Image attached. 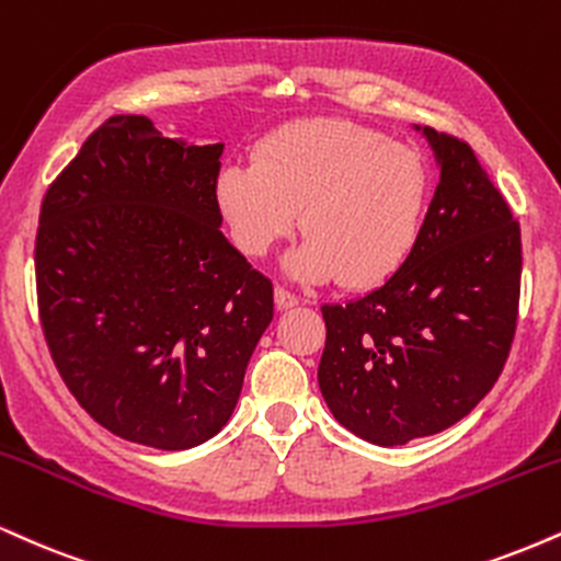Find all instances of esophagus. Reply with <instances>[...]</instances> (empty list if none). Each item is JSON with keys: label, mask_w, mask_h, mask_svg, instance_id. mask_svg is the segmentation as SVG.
Instances as JSON below:
<instances>
[{"label": "esophagus", "mask_w": 561, "mask_h": 561, "mask_svg": "<svg viewBox=\"0 0 561 561\" xmlns=\"http://www.w3.org/2000/svg\"><path fill=\"white\" fill-rule=\"evenodd\" d=\"M300 302V298L298 295H293L289 293V289H285V287H276L274 289V306L279 308V310H285V308H295Z\"/></svg>", "instance_id": "34e87169"}]
</instances>
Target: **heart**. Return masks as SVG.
I'll use <instances>...</instances> for the list:
<instances>
[{
    "mask_svg": "<svg viewBox=\"0 0 561 561\" xmlns=\"http://www.w3.org/2000/svg\"><path fill=\"white\" fill-rule=\"evenodd\" d=\"M431 174L413 146L345 119H306L263 138L253 164L216 180V201L245 255L261 259L295 227L308 234L287 272L379 285L413 253Z\"/></svg>",
    "mask_w": 561,
    "mask_h": 561,
    "instance_id": "1",
    "label": "heart"
}]
</instances>
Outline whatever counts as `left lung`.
<instances>
[{"mask_svg":"<svg viewBox=\"0 0 561 561\" xmlns=\"http://www.w3.org/2000/svg\"><path fill=\"white\" fill-rule=\"evenodd\" d=\"M415 130L442 172L413 253L363 298L321 306L323 400L379 447L468 415L496 383L517 327L523 242L507 201L465 140Z\"/></svg>","mask_w":561,"mask_h":561,"instance_id":"left-lung-1","label":"left lung"}]
</instances>
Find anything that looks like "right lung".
<instances>
[{
  "label": "right lung",
  "mask_w": 561,
  "mask_h": 561,
  "mask_svg": "<svg viewBox=\"0 0 561 561\" xmlns=\"http://www.w3.org/2000/svg\"><path fill=\"white\" fill-rule=\"evenodd\" d=\"M221 151L114 114L38 216L36 293L54 366L93 421L153 449L219 434L274 319L272 282L219 229Z\"/></svg>",
  "instance_id": "obj_1"
}]
</instances>
